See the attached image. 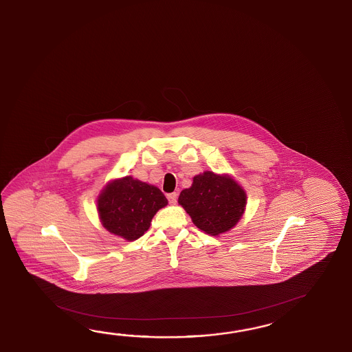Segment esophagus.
Instances as JSON below:
<instances>
[{"label": "esophagus", "mask_w": 352, "mask_h": 352, "mask_svg": "<svg viewBox=\"0 0 352 352\" xmlns=\"http://www.w3.org/2000/svg\"><path fill=\"white\" fill-rule=\"evenodd\" d=\"M167 199H168V202H170L171 205H175V204L177 202V193H168V195H167Z\"/></svg>", "instance_id": "1"}]
</instances>
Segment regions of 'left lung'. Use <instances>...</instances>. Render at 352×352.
<instances>
[{
	"label": "left lung",
	"mask_w": 352,
	"mask_h": 352,
	"mask_svg": "<svg viewBox=\"0 0 352 352\" xmlns=\"http://www.w3.org/2000/svg\"><path fill=\"white\" fill-rule=\"evenodd\" d=\"M248 202L245 190L228 173L205 171L193 177L182 190L179 204L190 214L193 225L205 234L219 236L241 220Z\"/></svg>",
	"instance_id": "1"
}]
</instances>
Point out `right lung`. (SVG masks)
<instances>
[{"mask_svg": "<svg viewBox=\"0 0 352 352\" xmlns=\"http://www.w3.org/2000/svg\"><path fill=\"white\" fill-rule=\"evenodd\" d=\"M167 204L159 187L124 176L111 179L101 190L97 212L109 232L135 241L150 228L152 217Z\"/></svg>", "mask_w": 352, "mask_h": 352, "instance_id": "right-lung-1", "label": "right lung"}]
</instances>
